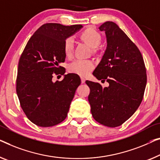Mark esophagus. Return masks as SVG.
I'll return each instance as SVG.
<instances>
[{"instance_id":"34e87169","label":"esophagus","mask_w":160,"mask_h":160,"mask_svg":"<svg viewBox=\"0 0 160 160\" xmlns=\"http://www.w3.org/2000/svg\"><path fill=\"white\" fill-rule=\"evenodd\" d=\"M85 78H82V77H81V83H82V84H83V83H85Z\"/></svg>"}]
</instances>
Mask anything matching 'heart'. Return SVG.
Here are the masks:
<instances>
[{
  "mask_svg": "<svg viewBox=\"0 0 160 160\" xmlns=\"http://www.w3.org/2000/svg\"><path fill=\"white\" fill-rule=\"evenodd\" d=\"M82 38L90 45L92 48H96L101 43V36L98 33L92 29L85 30L82 34ZM75 46V39L70 37L66 39L64 44V50L67 57L72 55ZM94 62L90 59H78L74 60L68 66V70L71 73L81 76H86L94 68Z\"/></svg>",
  "mask_w": 160,
  "mask_h": 160,
  "instance_id": "1",
  "label": "heart"
}]
</instances>
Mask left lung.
Here are the masks:
<instances>
[{
	"mask_svg": "<svg viewBox=\"0 0 160 160\" xmlns=\"http://www.w3.org/2000/svg\"><path fill=\"white\" fill-rule=\"evenodd\" d=\"M98 29L105 32L107 46L92 75L106 80L108 86L86 80L90 90L88 101L95 121L117 127L141 104L147 84L146 68L139 49L116 23L106 21Z\"/></svg>",
	"mask_w": 160,
	"mask_h": 160,
	"instance_id": "1",
	"label": "left lung"
}]
</instances>
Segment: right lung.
<instances>
[{
  "instance_id": "1",
  "label": "right lung",
  "mask_w": 160,
  "mask_h": 160,
  "mask_svg": "<svg viewBox=\"0 0 160 160\" xmlns=\"http://www.w3.org/2000/svg\"><path fill=\"white\" fill-rule=\"evenodd\" d=\"M82 27L46 23L26 45L18 62L16 92L23 112L36 125L53 126L67 117L80 78L72 73L64 75L60 82H53L52 78L65 60L66 39Z\"/></svg>"
}]
</instances>
